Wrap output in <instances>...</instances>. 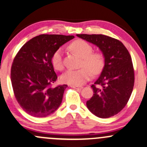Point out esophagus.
I'll list each match as a JSON object with an SVG mask.
<instances>
[{
    "label": "esophagus",
    "mask_w": 147,
    "mask_h": 147,
    "mask_svg": "<svg viewBox=\"0 0 147 147\" xmlns=\"http://www.w3.org/2000/svg\"><path fill=\"white\" fill-rule=\"evenodd\" d=\"M70 87L72 88H75V89H82L83 86H70Z\"/></svg>",
    "instance_id": "esophagus-1"
}]
</instances>
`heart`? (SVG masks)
<instances>
[{
	"label": "heart",
	"instance_id": "obj_1",
	"mask_svg": "<svg viewBox=\"0 0 147 147\" xmlns=\"http://www.w3.org/2000/svg\"><path fill=\"white\" fill-rule=\"evenodd\" d=\"M69 47L70 50L82 58L81 64L82 68L67 70L61 77L63 83L71 86H79L89 80L92 73L98 75L102 71L105 67V58L101 51L93 52V48L90 44L83 40H75L70 44ZM51 63L55 70H61L63 68L62 49L59 48L53 53Z\"/></svg>",
	"mask_w": 147,
	"mask_h": 147
}]
</instances>
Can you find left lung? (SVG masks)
<instances>
[{
  "instance_id": "obj_1",
  "label": "left lung",
  "mask_w": 147,
  "mask_h": 147,
  "mask_svg": "<svg viewBox=\"0 0 147 147\" xmlns=\"http://www.w3.org/2000/svg\"><path fill=\"white\" fill-rule=\"evenodd\" d=\"M77 36L96 45L105 58L100 77L91 86L94 94L86 102L88 108L99 118L114 116L125 107L133 91L135 76L129 53L121 41L107 35Z\"/></svg>"
}]
</instances>
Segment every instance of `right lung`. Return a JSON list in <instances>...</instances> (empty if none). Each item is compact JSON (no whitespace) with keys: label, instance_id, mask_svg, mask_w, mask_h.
Wrapping results in <instances>:
<instances>
[{"label":"right lung","instance_id":"right-lung-1","mask_svg":"<svg viewBox=\"0 0 147 147\" xmlns=\"http://www.w3.org/2000/svg\"><path fill=\"white\" fill-rule=\"evenodd\" d=\"M73 35L42 34L28 41L14 57L11 81L14 95L24 112L46 117L61 103L67 85L52 87L57 79L51 56Z\"/></svg>","mask_w":147,"mask_h":147}]
</instances>
